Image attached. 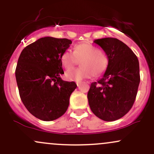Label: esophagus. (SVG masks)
Returning a JSON list of instances; mask_svg holds the SVG:
<instances>
[{"mask_svg":"<svg viewBox=\"0 0 154 154\" xmlns=\"http://www.w3.org/2000/svg\"><path fill=\"white\" fill-rule=\"evenodd\" d=\"M81 84V82H77V86H79V85Z\"/></svg>","mask_w":154,"mask_h":154,"instance_id":"1","label":"esophagus"}]
</instances>
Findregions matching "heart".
<instances>
[{"label": "heart", "mask_w": 154, "mask_h": 154, "mask_svg": "<svg viewBox=\"0 0 154 154\" xmlns=\"http://www.w3.org/2000/svg\"><path fill=\"white\" fill-rule=\"evenodd\" d=\"M61 63L66 70L71 69L80 61L82 67L68 71L66 77L69 80L80 81L83 79L100 76L105 72L109 65V58L105 53L88 43L75 45L73 52L64 51L61 55Z\"/></svg>", "instance_id": "1"}]
</instances>
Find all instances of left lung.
I'll return each mask as SVG.
<instances>
[{"label": "left lung", "mask_w": 154, "mask_h": 154, "mask_svg": "<svg viewBox=\"0 0 154 154\" xmlns=\"http://www.w3.org/2000/svg\"><path fill=\"white\" fill-rule=\"evenodd\" d=\"M109 58V65L101 79L92 82L88 93L91 111L100 119L115 121L131 109L140 80L139 61L133 51L116 38L97 39Z\"/></svg>", "instance_id": "8db88e82"}]
</instances>
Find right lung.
Returning <instances> with one entry per match:
<instances>
[{"label":"right lung","mask_w":154,"mask_h":154,"mask_svg":"<svg viewBox=\"0 0 154 154\" xmlns=\"http://www.w3.org/2000/svg\"><path fill=\"white\" fill-rule=\"evenodd\" d=\"M72 40L45 37L23 49L15 75L19 95L30 114L43 121H53L66 112L75 82L61 78V55Z\"/></svg>","instance_id":"add662e5"}]
</instances>
